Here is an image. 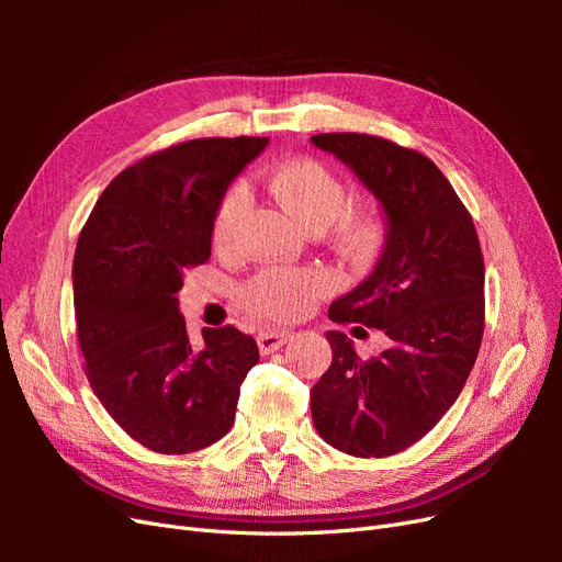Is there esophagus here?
I'll return each mask as SVG.
<instances>
[{
	"label": "esophagus",
	"instance_id": "obj_1",
	"mask_svg": "<svg viewBox=\"0 0 562 562\" xmlns=\"http://www.w3.org/2000/svg\"><path fill=\"white\" fill-rule=\"evenodd\" d=\"M291 337H293V333H288V330H277V333L265 330L258 335V347L262 353H271V351L281 349L285 342H291Z\"/></svg>",
	"mask_w": 562,
	"mask_h": 562
}]
</instances>
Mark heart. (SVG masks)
<instances>
[{
	"label": "heart",
	"instance_id": "obj_1",
	"mask_svg": "<svg viewBox=\"0 0 562 562\" xmlns=\"http://www.w3.org/2000/svg\"><path fill=\"white\" fill-rule=\"evenodd\" d=\"M279 206L310 232L333 225V246L351 262L375 260L386 244L389 225L378 206L347 209L345 180L316 159H293L274 168L267 180ZM246 209L241 187H232L213 223V244L227 248ZM328 288L323 271H265L241 291L244 307L262 321H291L307 312Z\"/></svg>",
	"mask_w": 562,
	"mask_h": 562
}]
</instances>
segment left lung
<instances>
[{"mask_svg": "<svg viewBox=\"0 0 562 562\" xmlns=\"http://www.w3.org/2000/svg\"><path fill=\"white\" fill-rule=\"evenodd\" d=\"M312 145L359 178L389 225L378 265L330 304L328 316L391 339L375 359L361 361L345 333H326L333 363L310 391L312 419L337 450L389 457L436 427L479 356L485 323L479 234L448 178L419 151L363 133H321Z\"/></svg>", "mask_w": 562, "mask_h": 562, "instance_id": "8db88e82", "label": "left lung"}]
</instances>
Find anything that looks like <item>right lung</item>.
I'll return each mask as SVG.
<instances>
[{
    "mask_svg": "<svg viewBox=\"0 0 562 562\" xmlns=\"http://www.w3.org/2000/svg\"><path fill=\"white\" fill-rule=\"evenodd\" d=\"M267 143L201 138L149 155L105 187L79 234L72 288L87 378L119 427L155 452L223 438L260 359L234 326L203 328L194 347L178 293L184 271L211 258L229 182Z\"/></svg>",
    "mask_w": 562,
    "mask_h": 562,
    "instance_id": "right-lung-1",
    "label": "right lung"
}]
</instances>
